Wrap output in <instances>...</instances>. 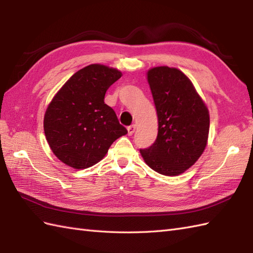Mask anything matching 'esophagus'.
Masks as SVG:
<instances>
[{"label": "esophagus", "instance_id": "esophagus-1", "mask_svg": "<svg viewBox=\"0 0 253 253\" xmlns=\"http://www.w3.org/2000/svg\"><path fill=\"white\" fill-rule=\"evenodd\" d=\"M135 130H136V125H130V126L127 127V131H128V135H129V136H131L132 133L135 132Z\"/></svg>", "mask_w": 253, "mask_h": 253}]
</instances>
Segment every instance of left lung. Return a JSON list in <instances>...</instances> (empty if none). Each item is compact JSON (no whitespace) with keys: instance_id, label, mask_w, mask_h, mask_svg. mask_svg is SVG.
Segmentation results:
<instances>
[{"instance_id":"left-lung-1","label":"left lung","mask_w":253,"mask_h":253,"mask_svg":"<svg viewBox=\"0 0 253 253\" xmlns=\"http://www.w3.org/2000/svg\"><path fill=\"white\" fill-rule=\"evenodd\" d=\"M147 79L159 131L155 142L140 153L149 168L159 174L180 175L197 162L207 147L209 110L191 80L179 69L153 67Z\"/></svg>"}]
</instances>
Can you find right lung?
Listing matches in <instances>:
<instances>
[{
	"mask_svg": "<svg viewBox=\"0 0 253 253\" xmlns=\"http://www.w3.org/2000/svg\"><path fill=\"white\" fill-rule=\"evenodd\" d=\"M121 77L116 68L91 64L75 73L53 96L43 128L52 152L64 164L76 169L91 168L127 133L114 110L104 103L106 90Z\"/></svg>",
	"mask_w": 253,
	"mask_h": 253,
	"instance_id": "add662e5",
	"label": "right lung"
}]
</instances>
